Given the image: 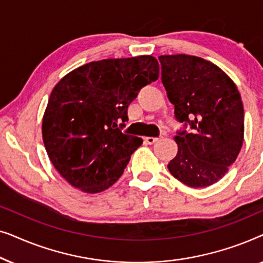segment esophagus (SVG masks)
<instances>
[{
	"instance_id": "1",
	"label": "esophagus",
	"mask_w": 263,
	"mask_h": 263,
	"mask_svg": "<svg viewBox=\"0 0 263 263\" xmlns=\"http://www.w3.org/2000/svg\"><path fill=\"white\" fill-rule=\"evenodd\" d=\"M156 141H158V138H151V136H147V138H145V142L147 143V145H153Z\"/></svg>"
}]
</instances>
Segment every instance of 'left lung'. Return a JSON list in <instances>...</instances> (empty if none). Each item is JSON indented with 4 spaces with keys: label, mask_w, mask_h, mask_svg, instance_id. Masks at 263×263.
<instances>
[{
    "label": "left lung",
    "mask_w": 263,
    "mask_h": 263,
    "mask_svg": "<svg viewBox=\"0 0 263 263\" xmlns=\"http://www.w3.org/2000/svg\"><path fill=\"white\" fill-rule=\"evenodd\" d=\"M161 82L179 122L192 133L175 136L178 152L167 165L190 188L217 183L235 163L244 140V110L232 79L210 61L190 55L159 56Z\"/></svg>",
    "instance_id": "left-lung-1"
}]
</instances>
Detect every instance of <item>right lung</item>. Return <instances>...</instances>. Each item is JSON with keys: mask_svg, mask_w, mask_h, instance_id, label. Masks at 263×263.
<instances>
[{"mask_svg": "<svg viewBox=\"0 0 263 263\" xmlns=\"http://www.w3.org/2000/svg\"><path fill=\"white\" fill-rule=\"evenodd\" d=\"M158 77L156 57L142 55L86 63L57 82L42 135L50 161L71 186L97 194L117 182L142 143L117 123L128 120L129 104Z\"/></svg>", "mask_w": 263, "mask_h": 263, "instance_id": "obj_1", "label": "right lung"}]
</instances>
